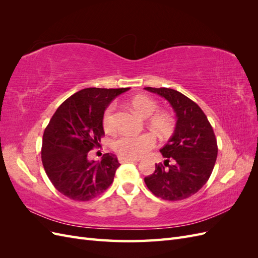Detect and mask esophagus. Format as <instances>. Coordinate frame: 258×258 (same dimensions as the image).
Here are the masks:
<instances>
[{"mask_svg": "<svg viewBox=\"0 0 258 258\" xmlns=\"http://www.w3.org/2000/svg\"><path fill=\"white\" fill-rule=\"evenodd\" d=\"M119 161L123 163V162H139L140 160L136 158H119Z\"/></svg>", "mask_w": 258, "mask_h": 258, "instance_id": "34e87169", "label": "esophagus"}]
</instances>
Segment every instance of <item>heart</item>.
<instances>
[{
	"label": "heart",
	"mask_w": 258,
	"mask_h": 258,
	"mask_svg": "<svg viewBox=\"0 0 258 258\" xmlns=\"http://www.w3.org/2000/svg\"><path fill=\"white\" fill-rule=\"evenodd\" d=\"M130 105L139 116L148 119V126L159 136H168L173 129V119L166 113H158V104L154 99L145 95H139L130 100ZM115 108L113 103L108 105L103 115V127L105 131L115 130ZM156 141L152 135L141 136H121L114 142V151L121 158H140L143 157L155 146Z\"/></svg>",
	"instance_id": "1"
}]
</instances>
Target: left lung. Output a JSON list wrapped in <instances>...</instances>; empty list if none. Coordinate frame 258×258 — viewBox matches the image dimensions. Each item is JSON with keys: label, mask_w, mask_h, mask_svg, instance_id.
<instances>
[{"label": "left lung", "mask_w": 258, "mask_h": 258, "mask_svg": "<svg viewBox=\"0 0 258 258\" xmlns=\"http://www.w3.org/2000/svg\"><path fill=\"white\" fill-rule=\"evenodd\" d=\"M144 89L165 98L176 117L172 137L160 148L168 168L156 165L144 182L155 196L171 201L186 199L202 188L213 171L217 143L212 126L201 108L183 93L170 88Z\"/></svg>", "instance_id": "1"}]
</instances>
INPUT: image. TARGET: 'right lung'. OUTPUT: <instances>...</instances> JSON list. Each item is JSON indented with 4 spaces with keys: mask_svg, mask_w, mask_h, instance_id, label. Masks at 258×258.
Returning a JSON list of instances; mask_svg holds the SVG:
<instances>
[{
    "mask_svg": "<svg viewBox=\"0 0 258 258\" xmlns=\"http://www.w3.org/2000/svg\"><path fill=\"white\" fill-rule=\"evenodd\" d=\"M130 88H85L67 99L53 114L43 136L42 162L62 195L88 201L113 183L120 163L107 153L101 161L88 159L104 135L103 115L112 101Z\"/></svg>",
    "mask_w": 258,
    "mask_h": 258,
    "instance_id": "right-lung-1",
    "label": "right lung"
}]
</instances>
